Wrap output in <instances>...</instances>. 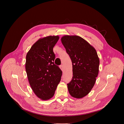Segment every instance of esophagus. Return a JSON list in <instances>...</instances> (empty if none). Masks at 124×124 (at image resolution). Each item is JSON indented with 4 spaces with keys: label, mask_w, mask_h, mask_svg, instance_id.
I'll return each mask as SVG.
<instances>
[{
    "label": "esophagus",
    "mask_w": 124,
    "mask_h": 124,
    "mask_svg": "<svg viewBox=\"0 0 124 124\" xmlns=\"http://www.w3.org/2000/svg\"><path fill=\"white\" fill-rule=\"evenodd\" d=\"M60 69H61V70H62V71H63V65H61L60 66Z\"/></svg>",
    "instance_id": "esophagus-1"
}]
</instances>
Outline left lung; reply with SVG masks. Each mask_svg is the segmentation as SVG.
<instances>
[{"instance_id": "obj_1", "label": "left lung", "mask_w": 124, "mask_h": 124, "mask_svg": "<svg viewBox=\"0 0 124 124\" xmlns=\"http://www.w3.org/2000/svg\"><path fill=\"white\" fill-rule=\"evenodd\" d=\"M61 42L72 60L73 78L67 84L70 94L82 98L93 87L99 73L100 60L96 49L78 36H64Z\"/></svg>"}]
</instances>
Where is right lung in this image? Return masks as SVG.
Masks as SVG:
<instances>
[{"instance_id": "right-lung-1", "label": "right lung", "mask_w": 124, "mask_h": 124, "mask_svg": "<svg viewBox=\"0 0 124 124\" xmlns=\"http://www.w3.org/2000/svg\"><path fill=\"white\" fill-rule=\"evenodd\" d=\"M59 39L58 36H49L40 39L27 52L25 69L32 90L39 98L47 100L54 96L61 80L62 72L54 61L53 51Z\"/></svg>"}]
</instances>
